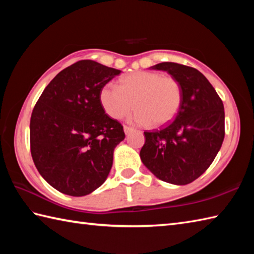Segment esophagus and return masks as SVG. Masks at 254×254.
Returning <instances> with one entry per match:
<instances>
[{"instance_id":"esophagus-1","label":"esophagus","mask_w":254,"mask_h":254,"mask_svg":"<svg viewBox=\"0 0 254 254\" xmlns=\"http://www.w3.org/2000/svg\"><path fill=\"white\" fill-rule=\"evenodd\" d=\"M133 131V127H124V133H126L127 134H127H130L131 132Z\"/></svg>"}]
</instances>
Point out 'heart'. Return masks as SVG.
Returning a JSON list of instances; mask_svg holds the SVG:
<instances>
[{
  "instance_id": "obj_1",
  "label": "heart",
  "mask_w": 254,
  "mask_h": 254,
  "mask_svg": "<svg viewBox=\"0 0 254 254\" xmlns=\"http://www.w3.org/2000/svg\"><path fill=\"white\" fill-rule=\"evenodd\" d=\"M99 100L105 112L112 119L119 120L126 117L135 105L138 109L130 117L131 123L144 127L153 123L155 127H163L174 120L179 112L182 88L172 76L136 71L122 77L120 86L106 84L100 89Z\"/></svg>"
}]
</instances>
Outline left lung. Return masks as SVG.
Instances as JSON below:
<instances>
[{"mask_svg":"<svg viewBox=\"0 0 254 254\" xmlns=\"http://www.w3.org/2000/svg\"><path fill=\"white\" fill-rule=\"evenodd\" d=\"M152 68L166 71L180 83L182 104L168 126L144 132L145 144L139 156L158 179L185 186L206 171L222 147L224 105L196 68L174 62L156 64Z\"/></svg>","mask_w":254,"mask_h":254,"instance_id":"obj_1","label":"left lung"}]
</instances>
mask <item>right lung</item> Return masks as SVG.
Listing matches in <instances>:
<instances>
[{
    "mask_svg": "<svg viewBox=\"0 0 254 254\" xmlns=\"http://www.w3.org/2000/svg\"><path fill=\"white\" fill-rule=\"evenodd\" d=\"M120 69L82 60L53 78L32 110L30 152L42 178L61 193L84 196L107 179L126 134L106 115L99 93Z\"/></svg>",
    "mask_w": 254,
    "mask_h": 254,
    "instance_id": "add662e5",
    "label": "right lung"
}]
</instances>
